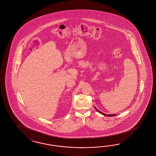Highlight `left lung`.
<instances>
[{"instance_id": "8db88e82", "label": "left lung", "mask_w": 156, "mask_h": 156, "mask_svg": "<svg viewBox=\"0 0 156 156\" xmlns=\"http://www.w3.org/2000/svg\"><path fill=\"white\" fill-rule=\"evenodd\" d=\"M95 109H96V110H97V111H98V112H99V113H101V114H102V115H104V116H116V114H115V115H106V114H105V113H102V112H101L99 111H98V109H96V107H95Z\"/></svg>"}]
</instances>
